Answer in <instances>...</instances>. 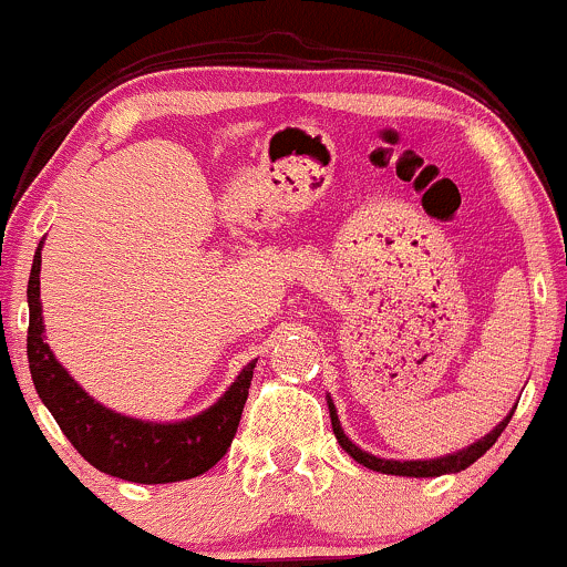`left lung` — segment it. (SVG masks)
<instances>
[{
    "mask_svg": "<svg viewBox=\"0 0 567 567\" xmlns=\"http://www.w3.org/2000/svg\"><path fill=\"white\" fill-rule=\"evenodd\" d=\"M516 409V406H514ZM514 409L508 412L506 420L501 422V425H495V431H489L484 439L474 441L471 446H465V450L455 452V455H444V457H435V460H384V457H377V455H369V452L360 450L358 444H352L350 439H347V433L341 431V422H339V414H336V406L331 401V395H328V412H331V425H333V433H336V441L341 444V450L347 452L352 460H358L360 465H365V468L371 471H379V474H390V476H414V478H427V476H441V474H457V471H465L468 465H474L478 457L484 455V452L489 450V446L495 444L497 435L506 431L508 420H512Z\"/></svg>",
    "mask_w": 567,
    "mask_h": 567,
    "instance_id": "left-lung-1",
    "label": "left lung"
}]
</instances>
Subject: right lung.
<instances>
[{"mask_svg":"<svg viewBox=\"0 0 567 567\" xmlns=\"http://www.w3.org/2000/svg\"><path fill=\"white\" fill-rule=\"evenodd\" d=\"M42 245L29 274L27 354L37 395L93 468L136 484H169L202 476L228 452L250 393L255 360L241 369L215 406L183 422H147L102 406L55 360L45 341L40 303Z\"/></svg>","mask_w":567,"mask_h":567,"instance_id":"add662e5","label":"right lung"}]
</instances>
